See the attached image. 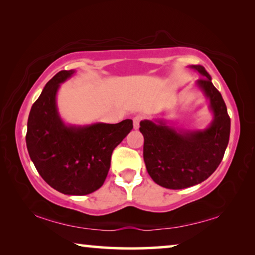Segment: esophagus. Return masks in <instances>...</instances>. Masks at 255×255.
I'll list each match as a JSON object with an SVG mask.
<instances>
[{"mask_svg": "<svg viewBox=\"0 0 255 255\" xmlns=\"http://www.w3.org/2000/svg\"><path fill=\"white\" fill-rule=\"evenodd\" d=\"M141 118L140 116H136V117H133V119H132V123H133V128L135 129H138L139 128V124H140V122H141Z\"/></svg>", "mask_w": 255, "mask_h": 255, "instance_id": "esophagus-1", "label": "esophagus"}]
</instances>
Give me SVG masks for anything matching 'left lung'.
<instances>
[{"label":"left lung","mask_w":255,"mask_h":255,"mask_svg":"<svg viewBox=\"0 0 255 255\" xmlns=\"http://www.w3.org/2000/svg\"><path fill=\"white\" fill-rule=\"evenodd\" d=\"M202 79L195 86L209 101L213 120L205 129H183L169 120L140 122L144 136V162L155 183L172 190L199 184L217 169L230 140L231 119L222 94L201 65H190Z\"/></svg>","instance_id":"8db88e82"}]
</instances>
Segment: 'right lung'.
I'll list each match as a JSON object with an SVG mask.
<instances>
[{"instance_id": "add662e5", "label": "right lung", "mask_w": 255, "mask_h": 255, "mask_svg": "<svg viewBox=\"0 0 255 255\" xmlns=\"http://www.w3.org/2000/svg\"><path fill=\"white\" fill-rule=\"evenodd\" d=\"M76 73L60 71L47 82L30 110L25 143L38 173L57 191L84 196L101 188L111 155L132 129V120L118 124L70 125L60 117L57 92Z\"/></svg>"}]
</instances>
